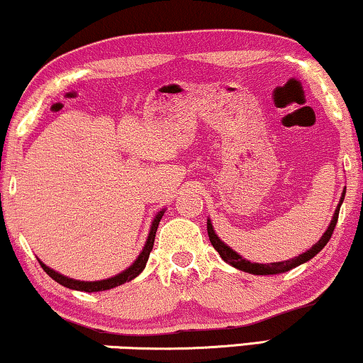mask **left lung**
I'll list each match as a JSON object with an SVG mask.
<instances>
[{
	"mask_svg": "<svg viewBox=\"0 0 363 363\" xmlns=\"http://www.w3.org/2000/svg\"><path fill=\"white\" fill-rule=\"evenodd\" d=\"M344 196H345V190H344V193H342L340 203H339V206H337V210H335V213H334V218H332L329 228H327V231L324 233V236L320 238L319 242H315V245L312 246L309 251H306L304 255H301V256H297V257H292V259H289V261L271 262V264H256V262H251V261L242 259V257H241L240 255H238V252L233 251L231 247H228V246L225 245V242H223V241L220 240V238L216 236V233H215V230H213L210 220H208V236H210V241H211L213 247H215V250H216L218 252H220L221 259L226 261L228 264H231L233 267H236V269L245 271V272H250V274H257V276L279 274V272H286V271L292 269V267L302 264V262L312 259V257H314V256L317 255V252H319L320 250H324V246L327 245V242H329L332 233H334V230H335L337 220H339L340 205H342V201H344Z\"/></svg>",
	"mask_w": 363,
	"mask_h": 363,
	"instance_id": "obj_1",
	"label": "left lung"
}]
</instances>
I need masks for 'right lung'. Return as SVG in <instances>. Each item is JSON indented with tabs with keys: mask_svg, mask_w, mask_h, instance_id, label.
Segmentation results:
<instances>
[{
	"mask_svg": "<svg viewBox=\"0 0 363 363\" xmlns=\"http://www.w3.org/2000/svg\"><path fill=\"white\" fill-rule=\"evenodd\" d=\"M163 216V211L158 213L155 216V220L152 223V228H150V233H148V240L145 242V247H143L140 256L137 257V261L133 262V264L125 269L121 274L116 276V277H111V279H104V281H96V282H84V281H76V279H69V277L59 274V272L52 271L51 267H48L46 264H43L41 261H39V264L44 271L48 272L49 276L52 277L54 281L59 282V284L64 286V287H69V289H76V291H86V292H97V291H107V289H112V287H117L123 284V282H128L132 281L133 277H137L140 272L143 271V267H145L147 261H148V256H150V251L153 247V241H155V235H157V228H158V223H160Z\"/></svg>",
	"mask_w": 363,
	"mask_h": 363,
	"instance_id": "1",
	"label": "right lung"
}]
</instances>
